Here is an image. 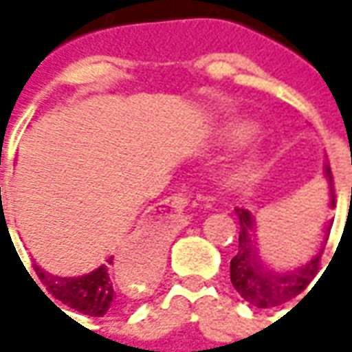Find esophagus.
Wrapping results in <instances>:
<instances>
[{
    "label": "esophagus",
    "instance_id": "obj_1",
    "mask_svg": "<svg viewBox=\"0 0 352 352\" xmlns=\"http://www.w3.org/2000/svg\"><path fill=\"white\" fill-rule=\"evenodd\" d=\"M186 201H188L186 196H183V194H175V196H169L168 199H164L162 204H166L168 207H171L173 211H183L184 206H186Z\"/></svg>",
    "mask_w": 352,
    "mask_h": 352
}]
</instances>
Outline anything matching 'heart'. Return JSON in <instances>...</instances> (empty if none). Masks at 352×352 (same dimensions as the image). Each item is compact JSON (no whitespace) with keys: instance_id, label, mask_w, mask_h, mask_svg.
I'll return each mask as SVG.
<instances>
[{"instance_id":"heart-1","label":"heart","mask_w":352,"mask_h":352,"mask_svg":"<svg viewBox=\"0 0 352 352\" xmlns=\"http://www.w3.org/2000/svg\"><path fill=\"white\" fill-rule=\"evenodd\" d=\"M245 135H249V128L245 124H234V126L228 128L230 139H243ZM254 177H256V164L254 162H245L241 166L230 169L228 175H226V184L230 188H241V186H247L249 183H252Z\"/></svg>"}]
</instances>
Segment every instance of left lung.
Returning <instances> with one entry per match:
<instances>
[{"instance_id":"8db88e82","label":"left lung","mask_w":352,"mask_h":352,"mask_svg":"<svg viewBox=\"0 0 352 352\" xmlns=\"http://www.w3.org/2000/svg\"><path fill=\"white\" fill-rule=\"evenodd\" d=\"M324 177L328 179V188H330L328 206L333 207V181L330 166H324ZM236 213L239 219V249L230 262V279L239 296L245 302L267 309L302 294L317 273L320 254L324 251V245L330 236L332 222H326L320 249L315 252V256L307 260V264L287 272H275L264 265L260 258L254 217L247 209H236Z\"/></svg>"}]
</instances>
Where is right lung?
Returning a JSON list of instances; mask_svg holds the SVG:
<instances>
[{"label":"right lung","mask_w":352,"mask_h":352,"mask_svg":"<svg viewBox=\"0 0 352 352\" xmlns=\"http://www.w3.org/2000/svg\"><path fill=\"white\" fill-rule=\"evenodd\" d=\"M113 260L109 256L105 264L94 272L79 277H60L45 272L35 264V272L41 277L45 287L56 300L67 307L90 317H103L115 309V290H113Z\"/></svg>","instance_id":"obj_1"}]
</instances>
